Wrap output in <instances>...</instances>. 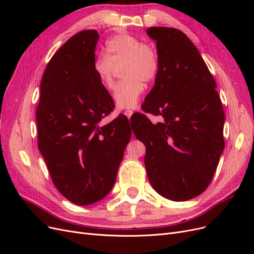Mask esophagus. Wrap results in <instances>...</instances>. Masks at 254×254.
<instances>
[{
	"instance_id": "esophagus-1",
	"label": "esophagus",
	"mask_w": 254,
	"mask_h": 254,
	"mask_svg": "<svg viewBox=\"0 0 254 254\" xmlns=\"http://www.w3.org/2000/svg\"><path fill=\"white\" fill-rule=\"evenodd\" d=\"M132 114H133V111H132V110L128 109V110H126V111H125V115H126V117H127L128 119L131 118V115H132Z\"/></svg>"
}]
</instances>
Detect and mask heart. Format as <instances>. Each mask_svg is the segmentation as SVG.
I'll list each match as a JSON object with an SVG mask.
<instances>
[{
  "label": "heart",
  "mask_w": 254,
  "mask_h": 254,
  "mask_svg": "<svg viewBox=\"0 0 254 254\" xmlns=\"http://www.w3.org/2000/svg\"><path fill=\"white\" fill-rule=\"evenodd\" d=\"M108 56L99 55L93 63L94 71L103 86L111 90L118 70L123 77L115 88L113 101L120 110L131 109L144 92V82H151L159 70V56L150 44L142 43L131 35H118L107 42Z\"/></svg>",
  "instance_id": "obj_1"
}]
</instances>
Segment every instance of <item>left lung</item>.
I'll return each instance as SVG.
<instances>
[{
  "mask_svg": "<svg viewBox=\"0 0 254 254\" xmlns=\"http://www.w3.org/2000/svg\"><path fill=\"white\" fill-rule=\"evenodd\" d=\"M156 41L159 70L134 135L145 145L151 187L170 200L187 201L209 187L225 148V114L212 74L189 37L172 27L146 30ZM132 127V125H131Z\"/></svg>",
  "mask_w": 254,
  "mask_h": 254,
  "instance_id": "obj_1",
  "label": "left lung"
}]
</instances>
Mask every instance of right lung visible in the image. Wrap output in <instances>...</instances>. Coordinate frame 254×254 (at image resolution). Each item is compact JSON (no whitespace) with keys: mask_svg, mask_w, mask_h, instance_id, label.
I'll use <instances>...</instances> for the list:
<instances>
[{"mask_svg":"<svg viewBox=\"0 0 254 254\" xmlns=\"http://www.w3.org/2000/svg\"><path fill=\"white\" fill-rule=\"evenodd\" d=\"M98 38L94 29L82 30L54 54L42 76L36 112L38 147L53 183L78 205L102 200L112 190L131 137L123 114L97 126L114 109L93 67Z\"/></svg>","mask_w":254,"mask_h":254,"instance_id":"1","label":"right lung"}]
</instances>
